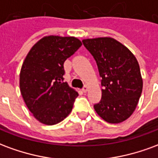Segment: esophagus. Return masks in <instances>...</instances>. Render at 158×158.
Returning a JSON list of instances; mask_svg holds the SVG:
<instances>
[{
	"label": "esophagus",
	"mask_w": 158,
	"mask_h": 158,
	"mask_svg": "<svg viewBox=\"0 0 158 158\" xmlns=\"http://www.w3.org/2000/svg\"><path fill=\"white\" fill-rule=\"evenodd\" d=\"M88 89H89V87H88L87 85H85L84 87H83L82 90H83V92H84V93H86L87 91H88Z\"/></svg>",
	"instance_id": "1"
}]
</instances>
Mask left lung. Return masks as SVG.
Returning <instances> with one entry per match:
<instances>
[{
  "mask_svg": "<svg viewBox=\"0 0 158 158\" xmlns=\"http://www.w3.org/2000/svg\"><path fill=\"white\" fill-rule=\"evenodd\" d=\"M102 77V100L94 105L106 122L118 123L132 115L141 96L143 81L132 52L110 37L83 40Z\"/></svg>",
  "mask_w": 158,
  "mask_h": 158,
  "instance_id": "8db88e82",
  "label": "left lung"
}]
</instances>
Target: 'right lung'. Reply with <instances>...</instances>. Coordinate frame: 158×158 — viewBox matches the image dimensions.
Returning a JSON list of instances; mask_svg holds the SVG:
<instances>
[{
    "label": "right lung",
    "instance_id": "1",
    "mask_svg": "<svg viewBox=\"0 0 158 158\" xmlns=\"http://www.w3.org/2000/svg\"><path fill=\"white\" fill-rule=\"evenodd\" d=\"M82 45L75 37L45 36L33 46L20 71L23 101L34 117L46 125L71 113L79 94L63 82V63Z\"/></svg>",
    "mask_w": 158,
    "mask_h": 158
}]
</instances>
